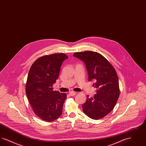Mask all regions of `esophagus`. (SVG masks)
<instances>
[{
  "label": "esophagus",
  "instance_id": "obj_1",
  "mask_svg": "<svg viewBox=\"0 0 146 146\" xmlns=\"http://www.w3.org/2000/svg\"><path fill=\"white\" fill-rule=\"evenodd\" d=\"M76 92H74V91H70L69 92V95L71 96H74L76 94Z\"/></svg>",
  "mask_w": 146,
  "mask_h": 146
}]
</instances>
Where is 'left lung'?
<instances>
[{"label":"left lung","mask_w":146,"mask_h":146,"mask_svg":"<svg viewBox=\"0 0 146 146\" xmlns=\"http://www.w3.org/2000/svg\"><path fill=\"white\" fill-rule=\"evenodd\" d=\"M73 56L85 63L89 81L95 80L97 94L87 96L82 105L84 113L89 118L100 119L113 110L119 97V80L117 72L109 61L100 54L88 51L76 52Z\"/></svg>","instance_id":"left-lung-1"}]
</instances>
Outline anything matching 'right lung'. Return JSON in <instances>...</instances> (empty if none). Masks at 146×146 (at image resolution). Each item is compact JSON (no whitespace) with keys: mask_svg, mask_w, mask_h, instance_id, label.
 <instances>
[{"mask_svg":"<svg viewBox=\"0 0 146 146\" xmlns=\"http://www.w3.org/2000/svg\"><path fill=\"white\" fill-rule=\"evenodd\" d=\"M68 56L64 54L44 56L37 59L28 72L26 93L35 114L42 120L52 121L62 113L67 94L53 90L60 67Z\"/></svg>","mask_w":146,"mask_h":146,"instance_id":"obj_1","label":"right lung"}]
</instances>
